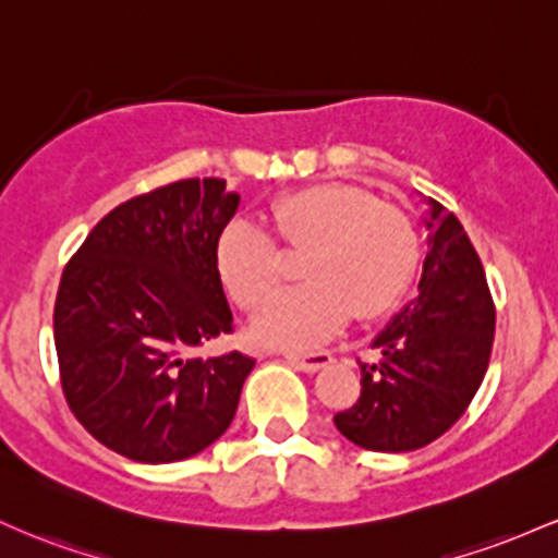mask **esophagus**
Wrapping results in <instances>:
<instances>
[{"mask_svg":"<svg viewBox=\"0 0 558 558\" xmlns=\"http://www.w3.org/2000/svg\"><path fill=\"white\" fill-rule=\"evenodd\" d=\"M284 359L295 363V366L303 368V372H318V368L329 366V363L335 361L327 350H318V353H284Z\"/></svg>","mask_w":558,"mask_h":558,"instance_id":"1","label":"esophagus"}]
</instances>
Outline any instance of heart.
Masks as SVG:
<instances>
[{"mask_svg":"<svg viewBox=\"0 0 558 558\" xmlns=\"http://www.w3.org/2000/svg\"><path fill=\"white\" fill-rule=\"evenodd\" d=\"M271 223L286 253L305 255L308 284L281 292L255 318L266 345L308 350L353 316H381L409 290L418 263L411 218L368 192L322 184L279 197ZM216 274L242 311L255 313L284 277V254L268 231L234 221L216 242Z\"/></svg>","mask_w":558,"mask_h":558,"instance_id":"obj_1","label":"heart"}]
</instances>
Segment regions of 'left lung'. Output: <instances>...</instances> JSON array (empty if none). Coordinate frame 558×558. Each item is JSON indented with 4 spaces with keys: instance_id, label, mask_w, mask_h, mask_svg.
Masks as SVG:
<instances>
[{
    "instance_id": "obj_1",
    "label": "left lung",
    "mask_w": 558,
    "mask_h": 558,
    "mask_svg": "<svg viewBox=\"0 0 558 558\" xmlns=\"http://www.w3.org/2000/svg\"><path fill=\"white\" fill-rule=\"evenodd\" d=\"M427 255L418 295L374 337L361 398L335 416L355 446L405 453L429 446L477 396L496 331V305L477 250L453 213L427 199Z\"/></svg>"
}]
</instances>
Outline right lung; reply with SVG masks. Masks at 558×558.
<instances>
[{"label":"right lung","instance_id":"add662e5","mask_svg":"<svg viewBox=\"0 0 558 558\" xmlns=\"http://www.w3.org/2000/svg\"><path fill=\"white\" fill-rule=\"evenodd\" d=\"M236 205L223 179L158 186L112 208L62 271V392L86 432L131 461L190 459L236 414L255 361L192 353L234 329L216 242Z\"/></svg>","mask_w":558,"mask_h":558}]
</instances>
